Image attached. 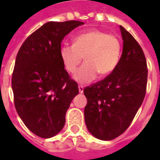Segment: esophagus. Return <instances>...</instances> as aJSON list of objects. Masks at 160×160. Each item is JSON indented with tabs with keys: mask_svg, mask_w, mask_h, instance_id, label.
<instances>
[{
	"mask_svg": "<svg viewBox=\"0 0 160 160\" xmlns=\"http://www.w3.org/2000/svg\"><path fill=\"white\" fill-rule=\"evenodd\" d=\"M79 92H80V93H82L83 92V91H84V87L83 86H81V85H80L79 86Z\"/></svg>",
	"mask_w": 160,
	"mask_h": 160,
	"instance_id": "34e87169",
	"label": "esophagus"
}]
</instances>
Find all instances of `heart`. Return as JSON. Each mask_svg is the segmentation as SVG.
<instances>
[{"label":"heart","instance_id":"1","mask_svg":"<svg viewBox=\"0 0 160 160\" xmlns=\"http://www.w3.org/2000/svg\"><path fill=\"white\" fill-rule=\"evenodd\" d=\"M122 44L118 37L101 30H91L80 33L73 38V44H62L59 55L68 73H74L84 59L74 79L80 83H88L99 73L106 76L114 71L120 62Z\"/></svg>","mask_w":160,"mask_h":160}]
</instances>
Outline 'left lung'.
Here are the masks:
<instances>
[{
  "label": "left lung",
  "mask_w": 160,
  "mask_h": 160,
  "mask_svg": "<svg viewBox=\"0 0 160 160\" xmlns=\"http://www.w3.org/2000/svg\"><path fill=\"white\" fill-rule=\"evenodd\" d=\"M122 54L117 68L104 80L84 88L85 122L93 136L111 141L125 132L144 100L148 66L134 38L120 26Z\"/></svg>",
  "instance_id": "1"
}]
</instances>
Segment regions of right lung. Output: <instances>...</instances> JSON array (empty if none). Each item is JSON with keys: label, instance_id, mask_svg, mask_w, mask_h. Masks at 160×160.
I'll return each mask as SVG.
<instances>
[{"label": "right lung", "instance_id": "obj_1", "mask_svg": "<svg viewBox=\"0 0 160 160\" xmlns=\"http://www.w3.org/2000/svg\"><path fill=\"white\" fill-rule=\"evenodd\" d=\"M84 23L50 21L32 33L17 54L12 75L15 109L30 131L42 138L62 129L78 84L64 68L59 50L64 37Z\"/></svg>", "mask_w": 160, "mask_h": 160}]
</instances>
